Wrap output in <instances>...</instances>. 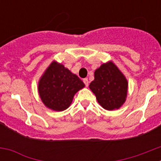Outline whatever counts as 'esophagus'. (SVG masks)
I'll return each mask as SVG.
<instances>
[{
  "instance_id": "34e87169",
  "label": "esophagus",
  "mask_w": 161,
  "mask_h": 161,
  "mask_svg": "<svg viewBox=\"0 0 161 161\" xmlns=\"http://www.w3.org/2000/svg\"><path fill=\"white\" fill-rule=\"evenodd\" d=\"M83 81H84V83H85V86H86V87H88V86H89V80H88V78H85V79L83 80Z\"/></svg>"
}]
</instances>
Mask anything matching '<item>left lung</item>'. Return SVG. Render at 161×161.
<instances>
[{
	"mask_svg": "<svg viewBox=\"0 0 161 161\" xmlns=\"http://www.w3.org/2000/svg\"><path fill=\"white\" fill-rule=\"evenodd\" d=\"M127 80L112 61L96 69L94 80L89 85L98 103L107 110L119 109L123 106L127 96Z\"/></svg>",
	"mask_w": 161,
	"mask_h": 161,
	"instance_id": "8db88e82",
	"label": "left lung"
}]
</instances>
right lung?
<instances>
[{
  "label": "right lung",
  "instance_id": "right-lung-1",
  "mask_svg": "<svg viewBox=\"0 0 161 161\" xmlns=\"http://www.w3.org/2000/svg\"><path fill=\"white\" fill-rule=\"evenodd\" d=\"M84 87L85 84L76 74L53 61L41 76L38 90L47 107L63 111L70 106L74 95Z\"/></svg>",
  "mask_w": 161,
  "mask_h": 161
}]
</instances>
